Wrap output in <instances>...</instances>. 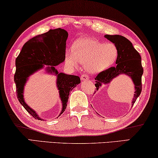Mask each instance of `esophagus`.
<instances>
[{
  "mask_svg": "<svg viewBox=\"0 0 158 158\" xmlns=\"http://www.w3.org/2000/svg\"><path fill=\"white\" fill-rule=\"evenodd\" d=\"M89 79V77L87 74H82L81 77V81H86V80H88Z\"/></svg>",
  "mask_w": 158,
  "mask_h": 158,
  "instance_id": "esophagus-1",
  "label": "esophagus"
}]
</instances>
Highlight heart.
Here are the masks:
<instances>
[{
    "label": "heart",
    "mask_w": 158,
    "mask_h": 158,
    "mask_svg": "<svg viewBox=\"0 0 158 158\" xmlns=\"http://www.w3.org/2000/svg\"><path fill=\"white\" fill-rule=\"evenodd\" d=\"M73 51L66 52V59L71 66L77 67L78 61L85 65L89 72L96 74L107 69L115 63L118 49L112 43H105L80 38L73 44Z\"/></svg>",
    "instance_id": "b5f03b06"
}]
</instances>
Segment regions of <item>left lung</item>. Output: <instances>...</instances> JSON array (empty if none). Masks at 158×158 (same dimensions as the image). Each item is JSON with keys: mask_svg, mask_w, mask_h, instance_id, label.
Here are the masks:
<instances>
[{"mask_svg": "<svg viewBox=\"0 0 158 158\" xmlns=\"http://www.w3.org/2000/svg\"><path fill=\"white\" fill-rule=\"evenodd\" d=\"M104 37L112 42L118 49V56L116 60L117 66L109 68L98 74L94 79L96 80L95 89L98 91L102 84H109L119 74L128 75L132 79L135 85V92L132 102V105H133L142 91L143 68L142 66L140 55L133 47L132 44L123 35H105Z\"/></svg>", "mask_w": 158, "mask_h": 158, "instance_id": "left-lung-1", "label": "left lung"}]
</instances>
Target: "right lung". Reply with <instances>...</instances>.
<instances>
[{
  "mask_svg": "<svg viewBox=\"0 0 158 158\" xmlns=\"http://www.w3.org/2000/svg\"><path fill=\"white\" fill-rule=\"evenodd\" d=\"M68 33L62 28L50 29L45 34L38 35L24 44L15 59L14 81L17 97L21 105L35 119L41 120V117L26 103L23 99L24 86L28 77L36 71L48 65L46 71L56 75V85L62 103L59 115L65 111L67 106L69 92L81 82L78 76L59 73L55 66L65 60L66 42Z\"/></svg>",
  "mask_w": 158,
  "mask_h": 158,
  "instance_id": "add662e5",
  "label": "right lung"
}]
</instances>
